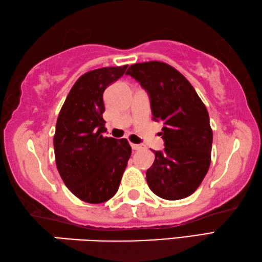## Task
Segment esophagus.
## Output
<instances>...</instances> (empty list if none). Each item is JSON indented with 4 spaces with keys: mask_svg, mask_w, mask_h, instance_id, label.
Instances as JSON below:
<instances>
[{
    "mask_svg": "<svg viewBox=\"0 0 262 262\" xmlns=\"http://www.w3.org/2000/svg\"><path fill=\"white\" fill-rule=\"evenodd\" d=\"M131 147H132V149H135V150L143 149V146H141V145H137V144H131Z\"/></svg>",
    "mask_w": 262,
    "mask_h": 262,
    "instance_id": "esophagus-1",
    "label": "esophagus"
}]
</instances>
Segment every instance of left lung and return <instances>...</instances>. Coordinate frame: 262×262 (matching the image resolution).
Listing matches in <instances>:
<instances>
[{
    "label": "left lung",
    "instance_id": "left-lung-1",
    "mask_svg": "<svg viewBox=\"0 0 262 262\" xmlns=\"http://www.w3.org/2000/svg\"><path fill=\"white\" fill-rule=\"evenodd\" d=\"M149 95L153 119L162 122L163 150L147 171L149 189L160 198L180 200L198 189L208 171L213 131L208 112L190 81L167 63H136L127 69Z\"/></svg>",
    "mask_w": 262,
    "mask_h": 262
}]
</instances>
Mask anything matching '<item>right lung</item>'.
I'll list each match as a JSON object with an SVG mask.
<instances>
[{
    "mask_svg": "<svg viewBox=\"0 0 262 262\" xmlns=\"http://www.w3.org/2000/svg\"><path fill=\"white\" fill-rule=\"evenodd\" d=\"M127 66L89 71L78 78L59 112L54 136L55 161L77 198L101 204L113 198L131 155L126 139L103 137V92Z\"/></svg>",
    "mask_w": 262,
    "mask_h": 262,
    "instance_id": "obj_1",
    "label": "right lung"
}]
</instances>
